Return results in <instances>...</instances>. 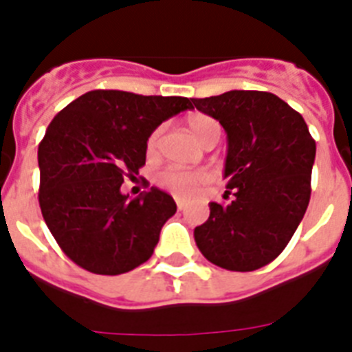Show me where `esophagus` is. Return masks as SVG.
I'll return each instance as SVG.
<instances>
[{"label": "esophagus", "mask_w": 352, "mask_h": 352, "mask_svg": "<svg viewBox=\"0 0 352 352\" xmlns=\"http://www.w3.org/2000/svg\"><path fill=\"white\" fill-rule=\"evenodd\" d=\"M175 203H177V208H179V210H184V201H182V199L177 197V199H175Z\"/></svg>", "instance_id": "obj_1"}]
</instances>
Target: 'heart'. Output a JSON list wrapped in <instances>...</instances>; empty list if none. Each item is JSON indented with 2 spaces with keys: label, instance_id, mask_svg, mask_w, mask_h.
I'll return each mask as SVG.
<instances>
[{
  "label": "heart",
  "instance_id": "heart-1",
  "mask_svg": "<svg viewBox=\"0 0 352 352\" xmlns=\"http://www.w3.org/2000/svg\"><path fill=\"white\" fill-rule=\"evenodd\" d=\"M186 124L190 127V131L199 142L204 144L210 137L221 135V126L219 122L215 118L204 115V113H192L188 115ZM159 129H155L148 138V153H153L157 144H159ZM210 181L208 171L197 170V171H188V170H179V168H166L157 175V182L160 186L166 188L168 192H171L177 197H188L193 192H197L199 188L204 186Z\"/></svg>",
  "mask_w": 352,
  "mask_h": 352
}]
</instances>
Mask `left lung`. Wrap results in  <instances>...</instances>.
Masks as SVG:
<instances>
[{
  "mask_svg": "<svg viewBox=\"0 0 352 352\" xmlns=\"http://www.w3.org/2000/svg\"><path fill=\"white\" fill-rule=\"evenodd\" d=\"M192 104L225 127V179L234 193L230 204L210 203L195 243L217 267L257 270L285 250L305 215L316 142L300 113L267 91H228Z\"/></svg>",
  "mask_w": 352,
  "mask_h": 352,
  "instance_id": "left-lung-1",
  "label": "left lung"
}]
</instances>
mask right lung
Instances as JSON below:
<instances>
[{
	"label": "right lung",
	"mask_w": 352,
	"mask_h": 352,
	"mask_svg": "<svg viewBox=\"0 0 352 352\" xmlns=\"http://www.w3.org/2000/svg\"><path fill=\"white\" fill-rule=\"evenodd\" d=\"M184 109L192 98L96 89L52 118L38 146V201L52 237L78 267L118 276L153 256L175 201L159 188L129 201L120 186L146 164L149 135Z\"/></svg>",
	"instance_id": "1"
}]
</instances>
